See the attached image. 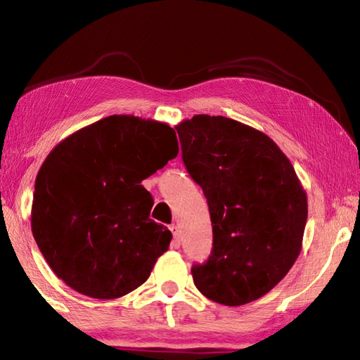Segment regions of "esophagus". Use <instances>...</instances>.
Masks as SVG:
<instances>
[{"label": "esophagus", "mask_w": 360, "mask_h": 360, "mask_svg": "<svg viewBox=\"0 0 360 360\" xmlns=\"http://www.w3.org/2000/svg\"><path fill=\"white\" fill-rule=\"evenodd\" d=\"M169 230H172V233H173L174 243H176V245H179V229H178V225L172 224V225H169Z\"/></svg>", "instance_id": "esophagus-1"}]
</instances>
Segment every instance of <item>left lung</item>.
Listing matches in <instances>:
<instances>
[{"label":"left lung","mask_w":360,"mask_h":360,"mask_svg":"<svg viewBox=\"0 0 360 360\" xmlns=\"http://www.w3.org/2000/svg\"><path fill=\"white\" fill-rule=\"evenodd\" d=\"M176 130L212 224V251L205 264L192 266L193 283L227 307L257 300L300 255L307 192L278 144L252 127L198 114Z\"/></svg>","instance_id":"1"}]
</instances>
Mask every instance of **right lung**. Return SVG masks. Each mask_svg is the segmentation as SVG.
<instances>
[{"label":"right lung","mask_w":360,"mask_h":360,"mask_svg":"<svg viewBox=\"0 0 360 360\" xmlns=\"http://www.w3.org/2000/svg\"><path fill=\"white\" fill-rule=\"evenodd\" d=\"M168 124L109 115L65 138L34 182L32 231L53 273L100 300L119 298L149 278L173 235L149 219L141 181L178 155Z\"/></svg>","instance_id":"1"}]
</instances>
